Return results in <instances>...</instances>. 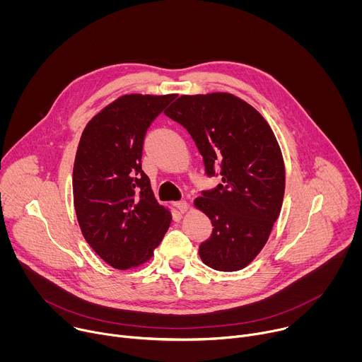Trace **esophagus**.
Returning <instances> with one entry per match:
<instances>
[{
	"label": "esophagus",
	"instance_id": "1",
	"mask_svg": "<svg viewBox=\"0 0 362 362\" xmlns=\"http://www.w3.org/2000/svg\"><path fill=\"white\" fill-rule=\"evenodd\" d=\"M175 208H177L182 214H185L187 209H189V203L186 200H179V202H175L173 203Z\"/></svg>",
	"mask_w": 362,
	"mask_h": 362
}]
</instances>
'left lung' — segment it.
<instances>
[{"label": "left lung", "mask_w": 362, "mask_h": 362, "mask_svg": "<svg viewBox=\"0 0 362 362\" xmlns=\"http://www.w3.org/2000/svg\"><path fill=\"white\" fill-rule=\"evenodd\" d=\"M192 136L208 176L221 185L194 206L214 230L199 246L203 264L223 272L247 267L265 246L282 208L285 165L262 115L230 93L180 95L165 112Z\"/></svg>", "instance_id": "left-lung-1"}]
</instances>
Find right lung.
Masks as SVG:
<instances>
[{"mask_svg": "<svg viewBox=\"0 0 362 362\" xmlns=\"http://www.w3.org/2000/svg\"><path fill=\"white\" fill-rule=\"evenodd\" d=\"M175 97H119L87 123L77 147L73 197L81 233L120 271L147 262L172 222L141 170V153L148 126Z\"/></svg>", "mask_w": 362, "mask_h": 362, "instance_id": "add662e5", "label": "right lung"}]
</instances>
